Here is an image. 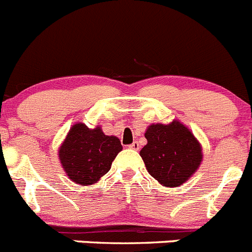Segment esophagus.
<instances>
[{"label": "esophagus", "mask_w": 252, "mask_h": 252, "mask_svg": "<svg viewBox=\"0 0 252 252\" xmlns=\"http://www.w3.org/2000/svg\"><path fill=\"white\" fill-rule=\"evenodd\" d=\"M128 148L129 149H133V150H139V143L138 142H134V143H131L130 145H128Z\"/></svg>", "instance_id": "obj_1"}]
</instances>
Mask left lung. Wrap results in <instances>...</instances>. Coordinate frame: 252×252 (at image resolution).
Wrapping results in <instances>:
<instances>
[{
  "mask_svg": "<svg viewBox=\"0 0 252 252\" xmlns=\"http://www.w3.org/2000/svg\"><path fill=\"white\" fill-rule=\"evenodd\" d=\"M144 135L148 143L139 154L148 173L163 187L183 185L203 161L200 142L176 119L169 124H150Z\"/></svg>",
  "mask_w": 252,
  "mask_h": 252,
  "instance_id": "8db88e82",
  "label": "left lung"
}]
</instances>
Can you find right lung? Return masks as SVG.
I'll return each instance as SVG.
<instances>
[{"mask_svg":"<svg viewBox=\"0 0 252 252\" xmlns=\"http://www.w3.org/2000/svg\"><path fill=\"white\" fill-rule=\"evenodd\" d=\"M122 149L121 140L105 135L99 126L88 128L84 123H76L61 144L58 158L68 178L86 187L99 182Z\"/></svg>","mask_w":252,"mask_h":252,"instance_id":"right-lung-1","label":"right lung"}]
</instances>
